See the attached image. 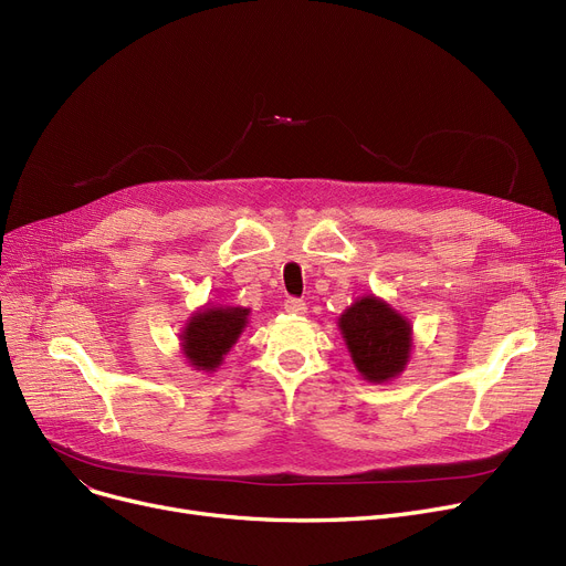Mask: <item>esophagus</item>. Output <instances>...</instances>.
Returning <instances> with one entry per match:
<instances>
[{"instance_id": "1", "label": "esophagus", "mask_w": 566, "mask_h": 566, "mask_svg": "<svg viewBox=\"0 0 566 566\" xmlns=\"http://www.w3.org/2000/svg\"><path fill=\"white\" fill-rule=\"evenodd\" d=\"M284 310H286L289 314H305V312H307V305H305V301H301V298H286V301H284Z\"/></svg>"}]
</instances>
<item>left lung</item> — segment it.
I'll use <instances>...</instances> for the list:
<instances>
[{
  "mask_svg": "<svg viewBox=\"0 0 566 566\" xmlns=\"http://www.w3.org/2000/svg\"><path fill=\"white\" fill-rule=\"evenodd\" d=\"M339 328L358 371L374 382L403 371L410 353V325L374 295L350 305Z\"/></svg>",
  "mask_w": 566,
  "mask_h": 566,
  "instance_id": "1",
  "label": "left lung"
}]
</instances>
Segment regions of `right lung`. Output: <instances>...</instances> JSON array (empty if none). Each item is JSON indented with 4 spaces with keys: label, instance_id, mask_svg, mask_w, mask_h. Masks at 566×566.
<instances>
[{
    "label": "right lung",
    "instance_id": "add662e5",
    "mask_svg": "<svg viewBox=\"0 0 566 566\" xmlns=\"http://www.w3.org/2000/svg\"><path fill=\"white\" fill-rule=\"evenodd\" d=\"M248 310L241 307H213L203 310L188 323L184 333L186 358L197 367L213 371L222 355L235 344L238 335L243 333Z\"/></svg>",
    "mask_w": 566,
    "mask_h": 566
}]
</instances>
